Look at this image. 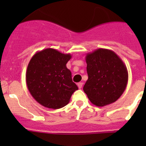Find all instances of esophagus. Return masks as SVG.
Masks as SVG:
<instances>
[{"mask_svg": "<svg viewBox=\"0 0 146 146\" xmlns=\"http://www.w3.org/2000/svg\"><path fill=\"white\" fill-rule=\"evenodd\" d=\"M78 85V88H82V82H78V83L77 84Z\"/></svg>", "mask_w": 146, "mask_h": 146, "instance_id": "obj_1", "label": "esophagus"}]
</instances>
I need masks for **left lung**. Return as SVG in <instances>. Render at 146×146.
Here are the masks:
<instances>
[{"instance_id":"8db88e82","label":"left lung","mask_w":146,"mask_h":146,"mask_svg":"<svg viewBox=\"0 0 146 146\" xmlns=\"http://www.w3.org/2000/svg\"><path fill=\"white\" fill-rule=\"evenodd\" d=\"M88 79L83 90L97 107L114 102L126 88L129 74L126 65L113 51L98 48L85 56Z\"/></svg>"}]
</instances>
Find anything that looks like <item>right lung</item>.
<instances>
[{"instance_id":"obj_1","label":"right lung","mask_w":146,"mask_h":146,"mask_svg":"<svg viewBox=\"0 0 146 146\" xmlns=\"http://www.w3.org/2000/svg\"><path fill=\"white\" fill-rule=\"evenodd\" d=\"M71 57L70 54L48 48L36 52L29 61L26 72L27 88L34 99L44 107L62 108L78 89L66 67Z\"/></svg>"}]
</instances>
